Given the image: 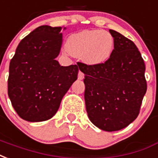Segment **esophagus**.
<instances>
[{"mask_svg": "<svg viewBox=\"0 0 158 158\" xmlns=\"http://www.w3.org/2000/svg\"><path fill=\"white\" fill-rule=\"evenodd\" d=\"M85 78V73L81 72V71H79V73H78V79H84Z\"/></svg>", "mask_w": 158, "mask_h": 158, "instance_id": "1", "label": "esophagus"}]
</instances>
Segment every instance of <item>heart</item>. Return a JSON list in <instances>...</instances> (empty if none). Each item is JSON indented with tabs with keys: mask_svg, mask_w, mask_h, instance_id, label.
<instances>
[{
	"mask_svg": "<svg viewBox=\"0 0 158 158\" xmlns=\"http://www.w3.org/2000/svg\"><path fill=\"white\" fill-rule=\"evenodd\" d=\"M115 48L114 37L109 31L84 30L70 35L66 49L70 54L82 58L85 64L99 66L108 61Z\"/></svg>",
	"mask_w": 158,
	"mask_h": 158,
	"instance_id": "b5f03b06",
	"label": "heart"
}]
</instances>
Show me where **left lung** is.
Listing matches in <instances>:
<instances>
[{"mask_svg": "<svg viewBox=\"0 0 158 158\" xmlns=\"http://www.w3.org/2000/svg\"><path fill=\"white\" fill-rule=\"evenodd\" d=\"M115 48L108 61L99 66L79 63L85 73L86 111L92 123L106 131L127 127L137 117L147 91L143 58L135 43L109 30Z\"/></svg>", "mask_w": 158, "mask_h": 158, "instance_id": "1", "label": "left lung"}]
</instances>
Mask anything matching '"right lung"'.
Returning <instances> with one entry per match:
<instances>
[{"instance_id": "obj_1", "label": "right lung", "mask_w": 158, "mask_h": 158, "mask_svg": "<svg viewBox=\"0 0 158 158\" xmlns=\"http://www.w3.org/2000/svg\"><path fill=\"white\" fill-rule=\"evenodd\" d=\"M61 30L48 25L37 27L20 42L10 62L8 96L25 121L39 122L52 118L77 79V65L64 67L55 59L63 43Z\"/></svg>"}]
</instances>
